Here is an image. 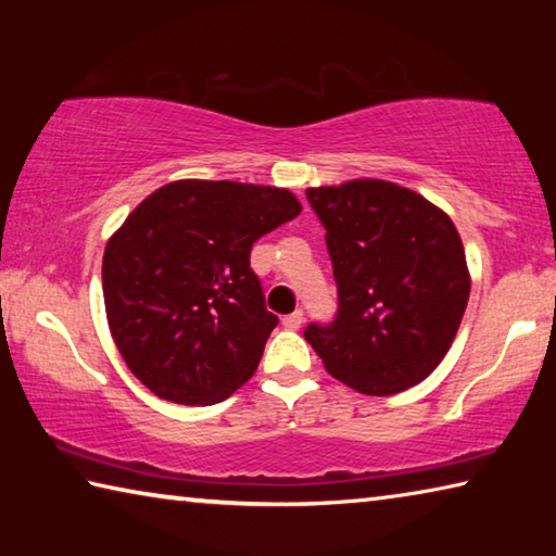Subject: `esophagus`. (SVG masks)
Returning a JSON list of instances; mask_svg holds the SVG:
<instances>
[{
  "instance_id": "1",
  "label": "esophagus",
  "mask_w": 556,
  "mask_h": 556,
  "mask_svg": "<svg viewBox=\"0 0 556 556\" xmlns=\"http://www.w3.org/2000/svg\"><path fill=\"white\" fill-rule=\"evenodd\" d=\"M281 324H285V328H289V331H299L301 324H304V312H301V308H296L294 314H289V316L281 318Z\"/></svg>"
}]
</instances>
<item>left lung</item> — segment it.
<instances>
[{"label":"left lung","mask_w":556,"mask_h":556,"mask_svg":"<svg viewBox=\"0 0 556 556\" xmlns=\"http://www.w3.org/2000/svg\"><path fill=\"white\" fill-rule=\"evenodd\" d=\"M326 228L338 316L308 326L324 368L361 394L388 397L427 380L464 318L470 271L454 220L382 178L306 188Z\"/></svg>","instance_id":"obj_1"}]
</instances>
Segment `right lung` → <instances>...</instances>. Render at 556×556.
<instances>
[{
    "label": "right lung",
    "mask_w": 556,
    "mask_h": 556,
    "mask_svg": "<svg viewBox=\"0 0 556 556\" xmlns=\"http://www.w3.org/2000/svg\"><path fill=\"white\" fill-rule=\"evenodd\" d=\"M289 188L172 181L137 205L102 255L108 326L131 375L176 404L228 400L257 370L277 316L252 242L296 218Z\"/></svg>",
    "instance_id": "right-lung-1"
}]
</instances>
